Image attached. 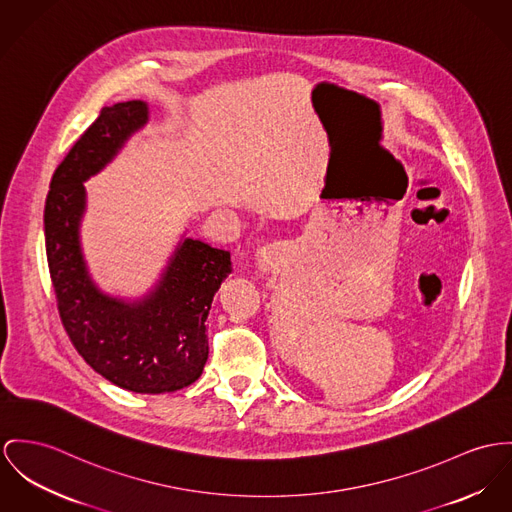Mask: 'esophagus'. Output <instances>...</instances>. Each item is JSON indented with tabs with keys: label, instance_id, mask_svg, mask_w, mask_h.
Returning a JSON list of instances; mask_svg holds the SVG:
<instances>
[{
	"label": "esophagus",
	"instance_id": "34e87169",
	"mask_svg": "<svg viewBox=\"0 0 512 512\" xmlns=\"http://www.w3.org/2000/svg\"><path fill=\"white\" fill-rule=\"evenodd\" d=\"M280 257V247L276 243H269L265 245L263 249H259V255H257V263L263 271H269L276 261Z\"/></svg>",
	"mask_w": 512,
	"mask_h": 512
}]
</instances>
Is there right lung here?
<instances>
[{
	"label": "right lung",
	"mask_w": 512,
	"mask_h": 512,
	"mask_svg": "<svg viewBox=\"0 0 512 512\" xmlns=\"http://www.w3.org/2000/svg\"><path fill=\"white\" fill-rule=\"evenodd\" d=\"M148 120L142 101L101 109L56 167L44 204L50 280L62 325L83 360L103 378L136 394L177 392L197 382L208 358L206 317L230 273V253L185 239L158 290L136 306L103 296L79 251L83 181L117 154Z\"/></svg>",
	"instance_id": "right-lung-1"
}]
</instances>
